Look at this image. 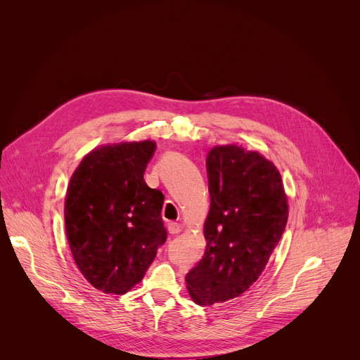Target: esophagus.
<instances>
[{
  "instance_id": "1",
  "label": "esophagus",
  "mask_w": 360,
  "mask_h": 360,
  "mask_svg": "<svg viewBox=\"0 0 360 360\" xmlns=\"http://www.w3.org/2000/svg\"><path fill=\"white\" fill-rule=\"evenodd\" d=\"M168 231H169V234H172V236L179 234V233L182 231V226H181V224H178V222H169V224H168Z\"/></svg>"
}]
</instances>
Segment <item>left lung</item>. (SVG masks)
I'll list each match as a JSON object with an SVG mask.
<instances>
[{
    "mask_svg": "<svg viewBox=\"0 0 360 360\" xmlns=\"http://www.w3.org/2000/svg\"><path fill=\"white\" fill-rule=\"evenodd\" d=\"M205 251L185 277L191 299L211 306L238 297L264 271L288 218L281 175L257 150L214 146L207 158Z\"/></svg>",
    "mask_w": 360,
    "mask_h": 360,
    "instance_id": "8db88e82",
    "label": "left lung"
}]
</instances>
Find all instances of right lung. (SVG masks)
Masks as SVG:
<instances>
[{"mask_svg":"<svg viewBox=\"0 0 360 360\" xmlns=\"http://www.w3.org/2000/svg\"><path fill=\"white\" fill-rule=\"evenodd\" d=\"M153 141L102 145L73 172L64 202L66 236L83 277L103 292L134 288L167 241L163 193L143 174Z\"/></svg>","mask_w":360,"mask_h":360,"instance_id":"right-lung-1","label":"right lung"}]
</instances>
